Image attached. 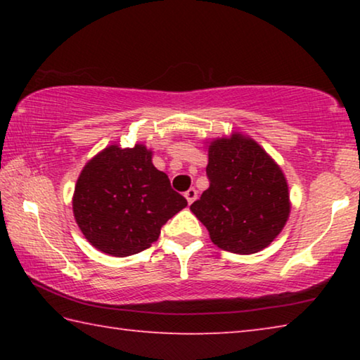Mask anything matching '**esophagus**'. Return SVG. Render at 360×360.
<instances>
[{
    "label": "esophagus",
    "instance_id": "esophagus-1",
    "mask_svg": "<svg viewBox=\"0 0 360 360\" xmlns=\"http://www.w3.org/2000/svg\"><path fill=\"white\" fill-rule=\"evenodd\" d=\"M184 197L187 200V203L192 205L195 202V198H197V191H195V188H188V191L184 193Z\"/></svg>",
    "mask_w": 360,
    "mask_h": 360
}]
</instances>
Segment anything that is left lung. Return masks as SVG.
Instances as JSON below:
<instances>
[{"label": "left lung", "instance_id": "obj_1", "mask_svg": "<svg viewBox=\"0 0 360 360\" xmlns=\"http://www.w3.org/2000/svg\"><path fill=\"white\" fill-rule=\"evenodd\" d=\"M210 187L191 211L217 248L254 254L281 233L289 219V187L278 163L252 138L231 133L208 146Z\"/></svg>", "mask_w": 360, "mask_h": 360}]
</instances>
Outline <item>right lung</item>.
Returning a JSON list of instances; mask_svg holds the SVG:
<instances>
[{"mask_svg":"<svg viewBox=\"0 0 360 360\" xmlns=\"http://www.w3.org/2000/svg\"><path fill=\"white\" fill-rule=\"evenodd\" d=\"M168 176L152 163L144 144L122 149L111 144L79 174L72 212L87 241L98 251L127 257L158 240L168 219L186 208Z\"/></svg>","mask_w":360,"mask_h":360,"instance_id":"add662e5","label":"right lung"}]
</instances>
